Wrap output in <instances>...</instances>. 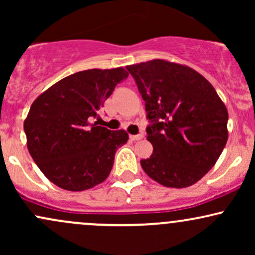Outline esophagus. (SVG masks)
Returning a JSON list of instances; mask_svg holds the SVG:
<instances>
[{"label": "esophagus", "instance_id": "34e87169", "mask_svg": "<svg viewBox=\"0 0 255 255\" xmlns=\"http://www.w3.org/2000/svg\"><path fill=\"white\" fill-rule=\"evenodd\" d=\"M144 135L142 134H137V135H130V139L133 140V141H137V140H141Z\"/></svg>", "mask_w": 255, "mask_h": 255}]
</instances>
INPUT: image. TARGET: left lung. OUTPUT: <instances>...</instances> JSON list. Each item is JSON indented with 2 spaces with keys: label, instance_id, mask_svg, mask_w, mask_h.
Listing matches in <instances>:
<instances>
[{
  "label": "left lung",
  "instance_id": "8db88e82",
  "mask_svg": "<svg viewBox=\"0 0 255 255\" xmlns=\"http://www.w3.org/2000/svg\"><path fill=\"white\" fill-rule=\"evenodd\" d=\"M151 125L153 153L140 160L152 180L186 188L207 174L228 140V110L215 87L188 66L151 60L127 66Z\"/></svg>",
  "mask_w": 255,
  "mask_h": 255
}]
</instances>
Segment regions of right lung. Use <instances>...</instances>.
Listing matches in <instances>:
<instances>
[{
    "label": "right lung",
    "mask_w": 255,
    "mask_h": 255,
    "mask_svg": "<svg viewBox=\"0 0 255 255\" xmlns=\"http://www.w3.org/2000/svg\"><path fill=\"white\" fill-rule=\"evenodd\" d=\"M127 77L122 67L78 72L57 81L32 103L24 121L28 152L60 188L81 192L109 176L115 152L128 141V133L91 121Z\"/></svg>",
    "instance_id": "right-lung-1"
}]
</instances>
